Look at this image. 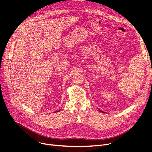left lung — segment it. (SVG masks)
I'll list each match as a JSON object with an SVG mask.
<instances>
[{
  "mask_svg": "<svg viewBox=\"0 0 152 152\" xmlns=\"http://www.w3.org/2000/svg\"><path fill=\"white\" fill-rule=\"evenodd\" d=\"M99 111H100V112H102V113H104V112H103V111H100V110H99Z\"/></svg>",
  "mask_w": 152,
  "mask_h": 152,
  "instance_id": "8db88e82",
  "label": "left lung"
}]
</instances>
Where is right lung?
Instances as JSON below:
<instances>
[{"mask_svg":"<svg viewBox=\"0 0 152 152\" xmlns=\"http://www.w3.org/2000/svg\"><path fill=\"white\" fill-rule=\"evenodd\" d=\"M59 111H57V112H59Z\"/></svg>","mask_w":152,"mask_h":152,"instance_id":"1","label":"right lung"}]
</instances>
